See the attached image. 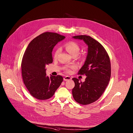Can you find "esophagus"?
Segmentation results:
<instances>
[{
  "label": "esophagus",
  "mask_w": 133,
  "mask_h": 133,
  "mask_svg": "<svg viewBox=\"0 0 133 133\" xmlns=\"http://www.w3.org/2000/svg\"><path fill=\"white\" fill-rule=\"evenodd\" d=\"M71 79V78L70 77L68 76H65L64 78V80L65 81H69Z\"/></svg>",
  "instance_id": "34e87169"
}]
</instances>
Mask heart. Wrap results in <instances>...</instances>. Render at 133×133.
<instances>
[{
  "instance_id": "b5f03b06",
  "label": "heart",
  "mask_w": 133,
  "mask_h": 133,
  "mask_svg": "<svg viewBox=\"0 0 133 133\" xmlns=\"http://www.w3.org/2000/svg\"><path fill=\"white\" fill-rule=\"evenodd\" d=\"M65 49L66 50V51L69 54H70L71 56H76L79 51V45L74 42H69L67 43H66L65 45ZM60 51V49L58 48L57 49L54 54V58H56L57 57V56L58 55V54L59 53ZM76 68L75 65H70L69 66H68V67L66 68V70L67 72H70V69H74Z\"/></svg>"
}]
</instances>
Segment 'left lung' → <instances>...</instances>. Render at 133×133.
Here are the masks:
<instances>
[{
  "mask_svg": "<svg viewBox=\"0 0 133 133\" xmlns=\"http://www.w3.org/2000/svg\"><path fill=\"white\" fill-rule=\"evenodd\" d=\"M83 40L88 46V54L84 65L78 74L85 75L83 83L73 78L75 87L72 90L75 101L82 105H88L98 100L106 89L111 76L109 57L104 47L89 36L72 37Z\"/></svg>",
  "mask_w": 133,
  "mask_h": 133,
  "instance_id": "1",
  "label": "left lung"
}]
</instances>
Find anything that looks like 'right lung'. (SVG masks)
Listing matches in <instances>:
<instances>
[{
	"instance_id": "1",
	"label": "right lung",
	"mask_w": 133,
	"mask_h": 133,
	"mask_svg": "<svg viewBox=\"0 0 133 133\" xmlns=\"http://www.w3.org/2000/svg\"><path fill=\"white\" fill-rule=\"evenodd\" d=\"M65 38L56 32L38 36L28 45L22 62L24 83L31 95L39 100L51 98L63 81L61 75L46 76V66L52 63L54 46Z\"/></svg>"
}]
</instances>
